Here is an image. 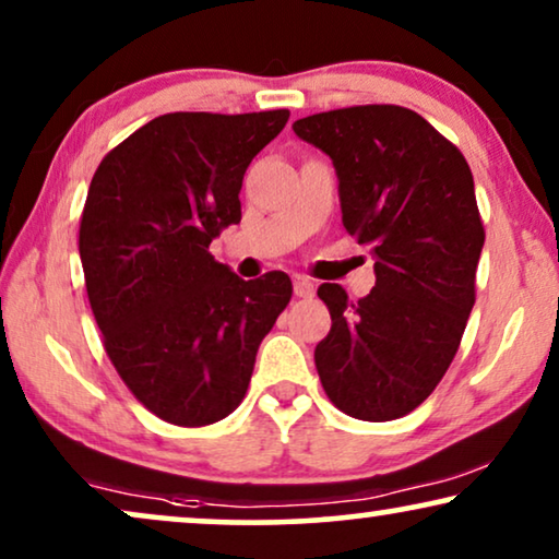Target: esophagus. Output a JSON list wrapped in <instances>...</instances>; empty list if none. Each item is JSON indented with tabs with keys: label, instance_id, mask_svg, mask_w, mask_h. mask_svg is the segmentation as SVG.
Returning a JSON list of instances; mask_svg holds the SVG:
<instances>
[{
	"label": "esophagus",
	"instance_id": "esophagus-1",
	"mask_svg": "<svg viewBox=\"0 0 559 559\" xmlns=\"http://www.w3.org/2000/svg\"><path fill=\"white\" fill-rule=\"evenodd\" d=\"M293 282H295L297 297H312V293H316V287H312V282L308 277H300V274H297Z\"/></svg>",
	"mask_w": 559,
	"mask_h": 559
}]
</instances>
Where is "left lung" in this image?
I'll return each instance as SVG.
<instances>
[{"label":"left lung","mask_w":559,"mask_h":559,"mask_svg":"<svg viewBox=\"0 0 559 559\" xmlns=\"http://www.w3.org/2000/svg\"><path fill=\"white\" fill-rule=\"evenodd\" d=\"M295 134L333 159L343 226L373 257L377 285L350 302L318 287L331 333L316 346L325 394L346 415H409L445 377L476 302L484 249L471 167L417 111L350 106L297 119Z\"/></svg>","instance_id":"left-lung-1"}]
</instances>
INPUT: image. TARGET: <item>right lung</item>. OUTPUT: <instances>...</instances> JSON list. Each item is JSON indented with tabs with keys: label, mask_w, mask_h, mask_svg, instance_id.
Listing matches in <instances>:
<instances>
[{
	"label": "right lung",
	"mask_w": 559,
	"mask_h": 559,
	"mask_svg": "<svg viewBox=\"0 0 559 559\" xmlns=\"http://www.w3.org/2000/svg\"><path fill=\"white\" fill-rule=\"evenodd\" d=\"M287 119V109L163 114L91 180L79 231L91 310L114 369L165 423L231 415L293 297L285 272L243 282L209 251L241 221L243 173Z\"/></svg>",
	"instance_id": "1"
}]
</instances>
